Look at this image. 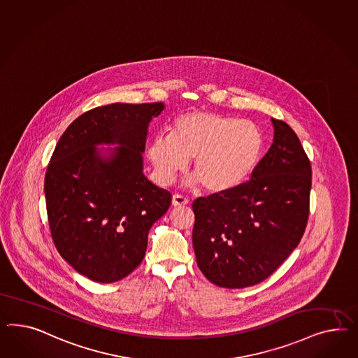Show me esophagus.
<instances>
[{
  "label": "esophagus",
  "instance_id": "1",
  "mask_svg": "<svg viewBox=\"0 0 358 358\" xmlns=\"http://www.w3.org/2000/svg\"><path fill=\"white\" fill-rule=\"evenodd\" d=\"M187 203H189V199H187L185 195L174 194L173 199H172V204H173V206H176V207H181V206H186Z\"/></svg>",
  "mask_w": 358,
  "mask_h": 358
}]
</instances>
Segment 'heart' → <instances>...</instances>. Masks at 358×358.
<instances>
[{"label": "heart", "instance_id": "heart-1", "mask_svg": "<svg viewBox=\"0 0 358 358\" xmlns=\"http://www.w3.org/2000/svg\"><path fill=\"white\" fill-rule=\"evenodd\" d=\"M262 150L261 130L250 121L186 112L172 120L168 136H155L147 152L163 182H171L193 157V173L204 190L224 193L252 174Z\"/></svg>", "mask_w": 358, "mask_h": 358}]
</instances>
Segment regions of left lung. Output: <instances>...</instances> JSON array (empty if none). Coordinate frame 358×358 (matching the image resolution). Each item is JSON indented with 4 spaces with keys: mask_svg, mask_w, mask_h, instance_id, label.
Listing matches in <instances>:
<instances>
[{
    "mask_svg": "<svg viewBox=\"0 0 358 358\" xmlns=\"http://www.w3.org/2000/svg\"><path fill=\"white\" fill-rule=\"evenodd\" d=\"M273 143L250 180L193 202L199 270L217 287L267 279L300 243L310 213L311 164L297 134L272 118Z\"/></svg>",
    "mask_w": 358,
    "mask_h": 358,
    "instance_id": "8db88e82",
    "label": "left lung"
}]
</instances>
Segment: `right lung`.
Instances as JSON below:
<instances>
[{
	"label": "right lung",
	"instance_id": "add662e5",
	"mask_svg": "<svg viewBox=\"0 0 358 358\" xmlns=\"http://www.w3.org/2000/svg\"><path fill=\"white\" fill-rule=\"evenodd\" d=\"M163 103L97 106L74 120L49 160L44 192L49 231L59 255L97 282L126 278L142 263L147 234L172 194L143 174L147 127ZM99 143H118L109 161Z\"/></svg>",
	"mask_w": 358,
	"mask_h": 358
}]
</instances>
